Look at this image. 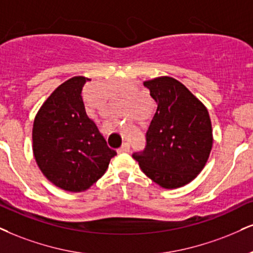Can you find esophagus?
<instances>
[{
  "label": "esophagus",
  "mask_w": 253,
  "mask_h": 253,
  "mask_svg": "<svg viewBox=\"0 0 253 253\" xmlns=\"http://www.w3.org/2000/svg\"><path fill=\"white\" fill-rule=\"evenodd\" d=\"M129 151V145L127 142H124L123 146L118 150V153H125V152H128Z\"/></svg>",
  "instance_id": "34e87169"
}]
</instances>
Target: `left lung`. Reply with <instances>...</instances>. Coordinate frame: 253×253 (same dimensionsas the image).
I'll list each match as a JSON object with an SVG mask.
<instances>
[{
	"label": "left lung",
	"instance_id": "obj_1",
	"mask_svg": "<svg viewBox=\"0 0 253 253\" xmlns=\"http://www.w3.org/2000/svg\"><path fill=\"white\" fill-rule=\"evenodd\" d=\"M158 108L146 133L144 154H133L152 181L166 190L187 185L208 163L213 144L208 108L180 81L158 77L144 81Z\"/></svg>",
	"mask_w": 253,
	"mask_h": 253
}]
</instances>
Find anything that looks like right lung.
<instances>
[{"mask_svg": "<svg viewBox=\"0 0 253 253\" xmlns=\"http://www.w3.org/2000/svg\"><path fill=\"white\" fill-rule=\"evenodd\" d=\"M84 77L71 78L47 97L33 125V153L39 169L56 187L84 192L107 171L117 152L107 146L86 114Z\"/></svg>", "mask_w": 253, "mask_h": 253, "instance_id": "obj_1", "label": "right lung"}]
</instances>
